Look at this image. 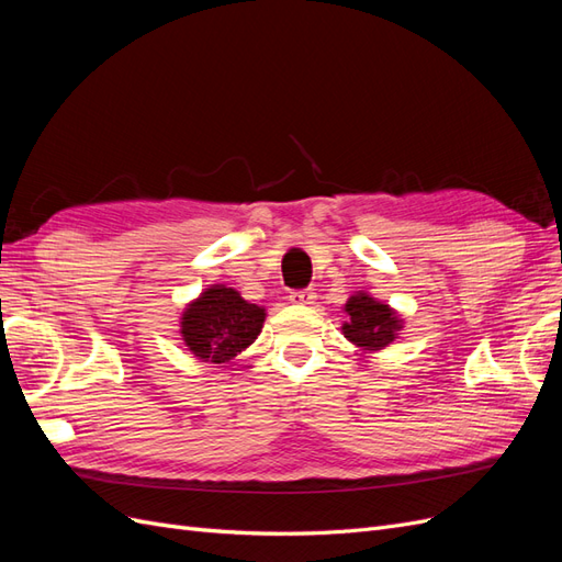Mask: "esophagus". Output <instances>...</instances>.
<instances>
[{"mask_svg":"<svg viewBox=\"0 0 562 562\" xmlns=\"http://www.w3.org/2000/svg\"><path fill=\"white\" fill-rule=\"evenodd\" d=\"M288 297H291L293 304H312L316 300V293L312 288H304V291H293Z\"/></svg>","mask_w":562,"mask_h":562,"instance_id":"esophagus-1","label":"esophagus"}]
</instances>
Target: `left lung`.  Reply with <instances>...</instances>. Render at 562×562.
<instances>
[{
	"label": "left lung",
	"instance_id": "1",
	"mask_svg": "<svg viewBox=\"0 0 562 562\" xmlns=\"http://www.w3.org/2000/svg\"><path fill=\"white\" fill-rule=\"evenodd\" d=\"M345 312L349 314V321L342 326L345 337L366 351L389 347L403 328L396 312L368 293L351 295L345 304Z\"/></svg>",
	"mask_w": 562,
	"mask_h": 562
}]
</instances>
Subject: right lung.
<instances>
[{"label":"right lung","mask_w":562,"mask_h":562,"mask_svg":"<svg viewBox=\"0 0 562 562\" xmlns=\"http://www.w3.org/2000/svg\"><path fill=\"white\" fill-rule=\"evenodd\" d=\"M265 316L262 307L246 302L234 288L211 285L187 304L180 333L201 361L227 363L258 339Z\"/></svg>","instance_id":"1"}]
</instances>
